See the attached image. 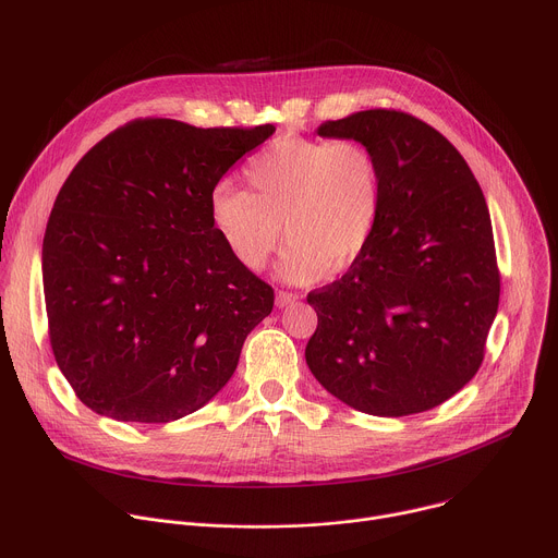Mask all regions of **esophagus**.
<instances>
[{
    "label": "esophagus",
    "instance_id": "34e87169",
    "mask_svg": "<svg viewBox=\"0 0 558 558\" xmlns=\"http://www.w3.org/2000/svg\"><path fill=\"white\" fill-rule=\"evenodd\" d=\"M293 300H298V295L295 293H291V291H276V304L278 306H287L289 302H293Z\"/></svg>",
    "mask_w": 558,
    "mask_h": 558
}]
</instances>
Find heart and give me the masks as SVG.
<instances>
[{
  "mask_svg": "<svg viewBox=\"0 0 558 558\" xmlns=\"http://www.w3.org/2000/svg\"><path fill=\"white\" fill-rule=\"evenodd\" d=\"M252 192L227 181L209 194V220L229 256L260 271L282 243L280 278L306 284L344 271L371 247L384 211L379 154L357 138L284 136L245 168Z\"/></svg>",
  "mask_w": 558,
  "mask_h": 558,
  "instance_id": "heart-1",
  "label": "heart"
}]
</instances>
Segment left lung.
Wrapping results in <instances>:
<instances>
[{
	"label": "left lung",
	"mask_w": 558,
	"mask_h": 558,
	"mask_svg": "<svg viewBox=\"0 0 558 558\" xmlns=\"http://www.w3.org/2000/svg\"><path fill=\"white\" fill-rule=\"evenodd\" d=\"M371 145L384 168V211L364 256L313 289L306 342L315 379L379 417L439 407L480 371L501 274L484 192L433 125L402 110H364L317 128Z\"/></svg>",
	"instance_id": "1"
}]
</instances>
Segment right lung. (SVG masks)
I'll return each mask as SVG.
<instances>
[{
    "mask_svg": "<svg viewBox=\"0 0 558 558\" xmlns=\"http://www.w3.org/2000/svg\"><path fill=\"white\" fill-rule=\"evenodd\" d=\"M274 130L134 119L65 179L41 252L48 336L95 413L168 424L233 375L274 289L229 256L209 194Z\"/></svg>",
    "mask_w": 558,
    "mask_h": 558,
    "instance_id": "add662e5",
    "label": "right lung"
}]
</instances>
